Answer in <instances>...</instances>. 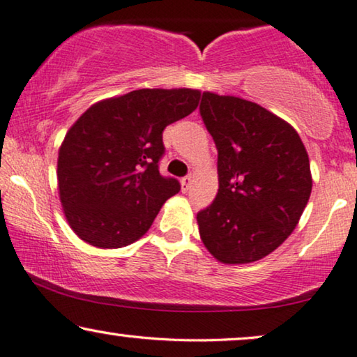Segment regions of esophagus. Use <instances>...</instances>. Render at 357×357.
I'll use <instances>...</instances> for the list:
<instances>
[{"instance_id":"obj_1","label":"esophagus","mask_w":357,"mask_h":357,"mask_svg":"<svg viewBox=\"0 0 357 357\" xmlns=\"http://www.w3.org/2000/svg\"><path fill=\"white\" fill-rule=\"evenodd\" d=\"M190 184H192V176H190V174L189 176H184L183 179H181V189H183V192H188Z\"/></svg>"}]
</instances>
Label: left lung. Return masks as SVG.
<instances>
[{
	"mask_svg": "<svg viewBox=\"0 0 357 357\" xmlns=\"http://www.w3.org/2000/svg\"><path fill=\"white\" fill-rule=\"evenodd\" d=\"M200 116L218 150V192L197 213L200 239L222 264L272 254L298 227L312 190L296 129L249 100L204 92Z\"/></svg>",
	"mask_w": 357,
	"mask_h": 357,
	"instance_id": "1",
	"label": "left lung"
}]
</instances>
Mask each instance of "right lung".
I'll use <instances>...</instances> for the list:
<instances>
[{
	"label": "right lung",
	"mask_w": 357,
	"mask_h": 357,
	"mask_svg": "<svg viewBox=\"0 0 357 357\" xmlns=\"http://www.w3.org/2000/svg\"><path fill=\"white\" fill-rule=\"evenodd\" d=\"M195 89H140L100 100L73 124L58 152L64 217L84 243L118 249L142 238L179 192L163 178V129L194 112Z\"/></svg>",
	"instance_id": "obj_1"
}]
</instances>
